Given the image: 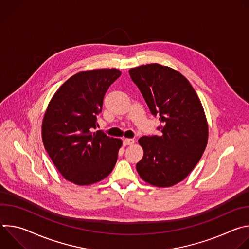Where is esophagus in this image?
<instances>
[{
  "label": "esophagus",
  "instance_id": "obj_1",
  "mask_svg": "<svg viewBox=\"0 0 249 249\" xmlns=\"http://www.w3.org/2000/svg\"><path fill=\"white\" fill-rule=\"evenodd\" d=\"M135 143V140L134 139H124L123 140V144L125 145V146H131V145H133Z\"/></svg>",
  "mask_w": 249,
  "mask_h": 249
}]
</instances>
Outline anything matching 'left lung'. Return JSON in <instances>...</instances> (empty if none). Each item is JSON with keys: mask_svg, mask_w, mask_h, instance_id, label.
<instances>
[{"mask_svg": "<svg viewBox=\"0 0 249 249\" xmlns=\"http://www.w3.org/2000/svg\"><path fill=\"white\" fill-rule=\"evenodd\" d=\"M154 116L160 136H144L139 144L144 156L136 168L141 178L158 187L182 181L200 160L208 142V123L202 103L177 71L160 64L129 70Z\"/></svg>", "mask_w": 249, "mask_h": 249, "instance_id": "left-lung-1", "label": "left lung"}]
</instances>
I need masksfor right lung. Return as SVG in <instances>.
I'll use <instances>...</instances> for the list:
<instances>
[{
	"mask_svg": "<svg viewBox=\"0 0 249 249\" xmlns=\"http://www.w3.org/2000/svg\"><path fill=\"white\" fill-rule=\"evenodd\" d=\"M121 75L117 69L78 73L50 100L42 122L46 152L64 178L89 185L108 176L122 141L96 129L105 92Z\"/></svg>",
	"mask_w": 249,
	"mask_h": 249,
	"instance_id": "right-lung-1",
	"label": "right lung"
}]
</instances>
